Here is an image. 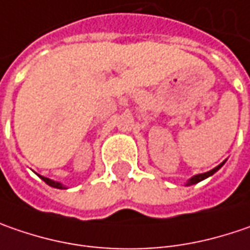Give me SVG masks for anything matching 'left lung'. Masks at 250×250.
Masks as SVG:
<instances>
[{"mask_svg": "<svg viewBox=\"0 0 250 250\" xmlns=\"http://www.w3.org/2000/svg\"><path fill=\"white\" fill-rule=\"evenodd\" d=\"M224 164H225V161L224 162H221L218 167H215L214 169H211V170H208V172H204V173H199V175H194L193 178H190L188 182H186V186H191V185H196V183H199V182H201V180L207 179V178H210V176H212L218 169L223 167Z\"/></svg>", "mask_w": 250, "mask_h": 250, "instance_id": "obj_1", "label": "left lung"}]
</instances>
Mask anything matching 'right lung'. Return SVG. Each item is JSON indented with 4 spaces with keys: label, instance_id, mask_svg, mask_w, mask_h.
Wrapping results in <instances>:
<instances>
[{
    "label": "right lung",
    "instance_id": "obj_1",
    "mask_svg": "<svg viewBox=\"0 0 250 250\" xmlns=\"http://www.w3.org/2000/svg\"><path fill=\"white\" fill-rule=\"evenodd\" d=\"M39 178L42 180H44L49 186H51V188H56V189H67V186H64L62 183H60V182H56V180H51L49 179V178H44V176H40L39 175Z\"/></svg>",
    "mask_w": 250,
    "mask_h": 250
}]
</instances>
